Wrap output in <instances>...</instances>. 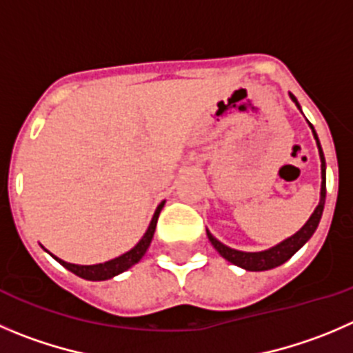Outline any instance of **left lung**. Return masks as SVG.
I'll list each match as a JSON object with an SVG mask.
<instances>
[{"mask_svg":"<svg viewBox=\"0 0 353 353\" xmlns=\"http://www.w3.org/2000/svg\"><path fill=\"white\" fill-rule=\"evenodd\" d=\"M290 97H291V100L296 103L298 109L301 110V107H300V103H298L296 97H294L293 93H290ZM308 124H310V123H308ZM310 128H312V133H314L315 142H317L319 156H321V174H322L321 201H319L317 208L314 210L312 216L308 218L307 223H305L296 234H293L291 237H288L286 241L279 243L277 246L270 248V250L256 251V253H248V251L232 250V248L225 246L223 243H220L216 237L211 236L210 230H206L208 239L211 241V244H213L214 250H216L218 253H220L221 256H223L227 261H230V263H234V265H237V267L244 268V270H251V272L270 270V268L279 267V265H283L284 261L290 260V258L293 256V254L296 253V251L300 250V248L303 246V244L307 243V241L310 239L312 236H314L319 221H321L322 211H324V203H325V159H324V152H322L321 142H319V137H317V133H315V130H314V126H312V124H310Z\"/></svg>","mask_w":353,"mask_h":353,"instance_id":"obj_1","label":"left lung"}]
</instances>
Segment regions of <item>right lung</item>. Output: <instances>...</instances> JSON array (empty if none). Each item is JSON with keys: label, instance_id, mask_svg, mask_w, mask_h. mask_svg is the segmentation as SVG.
Returning a JSON list of instances; mask_svg holds the SVG:
<instances>
[{"label": "right lung", "instance_id": "right-lung-1", "mask_svg": "<svg viewBox=\"0 0 353 353\" xmlns=\"http://www.w3.org/2000/svg\"><path fill=\"white\" fill-rule=\"evenodd\" d=\"M164 206V201L163 203L157 206L156 213H154L152 220H150L149 223V229H147V232L143 234L142 239L137 243L135 248H132L130 251H126L124 254H121V256L114 258V260H109V261H103V263H97V265H76V263H67V261L60 260V258H57L55 254H52L53 258H55L57 261H59L62 267H65L67 270H70L72 274H76L78 277H81V279H86V281H107V279H112L114 275L121 274V272L128 270L130 267H133L135 263H139L140 260H142V256L145 254V251L149 250L150 246V241H152L154 237V232H156V223H157V218H159V213L161 210H163Z\"/></svg>", "mask_w": 353, "mask_h": 353}]
</instances>
